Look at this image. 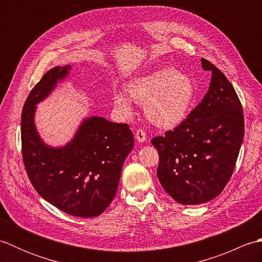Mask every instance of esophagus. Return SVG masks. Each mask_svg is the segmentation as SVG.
I'll use <instances>...</instances> for the list:
<instances>
[{
	"mask_svg": "<svg viewBox=\"0 0 262 262\" xmlns=\"http://www.w3.org/2000/svg\"><path fill=\"white\" fill-rule=\"evenodd\" d=\"M135 138L140 143L146 142V134H145V132H144V129H142V128H138L135 133Z\"/></svg>",
	"mask_w": 262,
	"mask_h": 262,
	"instance_id": "esophagus-1",
	"label": "esophagus"
}]
</instances>
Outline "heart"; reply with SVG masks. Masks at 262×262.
<instances>
[{"label":"heart","instance_id":"obj_1","mask_svg":"<svg viewBox=\"0 0 262 262\" xmlns=\"http://www.w3.org/2000/svg\"><path fill=\"white\" fill-rule=\"evenodd\" d=\"M190 76L180 71L163 69L138 77L127 85L133 101L144 104L147 119L160 127H174L186 118L194 97ZM114 104L124 117L134 114L130 100L122 92L114 93Z\"/></svg>","mask_w":262,"mask_h":262}]
</instances>
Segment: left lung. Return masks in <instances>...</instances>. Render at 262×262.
<instances>
[{
	"instance_id": "8db88e82",
	"label": "left lung",
	"mask_w": 262,
	"mask_h": 262,
	"mask_svg": "<svg viewBox=\"0 0 262 262\" xmlns=\"http://www.w3.org/2000/svg\"><path fill=\"white\" fill-rule=\"evenodd\" d=\"M211 72L207 93L173 130L152 140L160 162L158 178L181 205L209 202L230 181L244 136V116L234 88L222 71L202 58Z\"/></svg>"
}]
</instances>
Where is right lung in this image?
Masks as SVG:
<instances>
[{
	"label": "right lung",
	"instance_id": "right-lung-1",
	"mask_svg": "<svg viewBox=\"0 0 262 262\" xmlns=\"http://www.w3.org/2000/svg\"><path fill=\"white\" fill-rule=\"evenodd\" d=\"M70 70V65L49 70L28 96L21 115L22 159L30 182L43 199L69 215L96 217L113 202L134 137L127 124L90 117L63 147L47 146L40 140L33 122L36 104Z\"/></svg>",
	"mask_w": 262,
	"mask_h": 262
}]
</instances>
